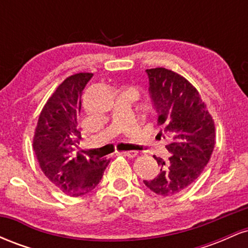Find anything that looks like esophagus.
Here are the masks:
<instances>
[{
  "label": "esophagus",
  "mask_w": 248,
  "mask_h": 248,
  "mask_svg": "<svg viewBox=\"0 0 248 248\" xmlns=\"http://www.w3.org/2000/svg\"><path fill=\"white\" fill-rule=\"evenodd\" d=\"M121 154H122V155H124V156H127V157H130V158L135 157V156L138 155V153L133 152V150H128V152H121Z\"/></svg>",
  "instance_id": "1"
}]
</instances>
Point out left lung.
Segmentation results:
<instances>
[{"label":"left lung","instance_id":"1","mask_svg":"<svg viewBox=\"0 0 248 248\" xmlns=\"http://www.w3.org/2000/svg\"><path fill=\"white\" fill-rule=\"evenodd\" d=\"M146 73L160 133L171 138L167 149L172 155L167 161L154 156L160 173L143 183L166 197L191 186L203 172L215 148V124L197 90L186 79L164 67Z\"/></svg>","mask_w":248,"mask_h":248}]
</instances>
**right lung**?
<instances>
[{"label":"right lung","mask_w":248,"mask_h":248,"mask_svg":"<svg viewBox=\"0 0 248 248\" xmlns=\"http://www.w3.org/2000/svg\"><path fill=\"white\" fill-rule=\"evenodd\" d=\"M92 73H77L59 85L39 115L33 152L44 175L72 197L86 195L101 181L109 163L78 152L81 94Z\"/></svg>","instance_id":"obj_1"}]
</instances>
